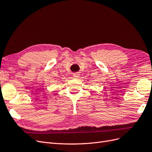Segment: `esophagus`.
Here are the masks:
<instances>
[{
	"mask_svg": "<svg viewBox=\"0 0 152 152\" xmlns=\"http://www.w3.org/2000/svg\"><path fill=\"white\" fill-rule=\"evenodd\" d=\"M80 77V73L79 72H76V73H74L73 74V77L74 78V79H78Z\"/></svg>",
	"mask_w": 152,
	"mask_h": 152,
	"instance_id": "1",
	"label": "esophagus"
}]
</instances>
